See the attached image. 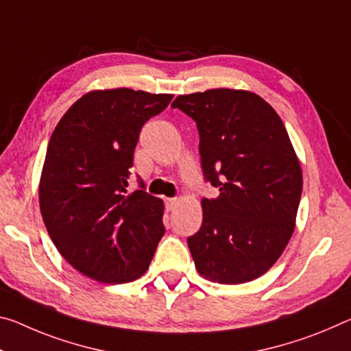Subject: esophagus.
Segmentation results:
<instances>
[{
  "mask_svg": "<svg viewBox=\"0 0 351 351\" xmlns=\"http://www.w3.org/2000/svg\"><path fill=\"white\" fill-rule=\"evenodd\" d=\"M176 203H178L176 198H167V199H165V208H167V210H173Z\"/></svg>",
  "mask_w": 351,
  "mask_h": 351,
  "instance_id": "1",
  "label": "esophagus"
}]
</instances>
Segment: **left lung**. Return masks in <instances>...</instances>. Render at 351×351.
Here are the masks:
<instances>
[{"instance_id": "left-lung-1", "label": "left lung", "mask_w": 351, "mask_h": 351, "mask_svg": "<svg viewBox=\"0 0 351 351\" xmlns=\"http://www.w3.org/2000/svg\"><path fill=\"white\" fill-rule=\"evenodd\" d=\"M171 108L195 120L206 181L203 223L187 239L203 278L220 285L253 281L285 252L303 189L300 160L280 115L248 90L210 88L180 95Z\"/></svg>"}]
</instances>
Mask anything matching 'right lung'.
<instances>
[{"mask_svg":"<svg viewBox=\"0 0 351 351\" xmlns=\"http://www.w3.org/2000/svg\"><path fill=\"white\" fill-rule=\"evenodd\" d=\"M173 95L132 88L92 90L66 110L49 138L38 203L62 258L104 285L145 274L165 228L164 203L128 192L142 126Z\"/></svg>","mask_w":351,"mask_h":351,"instance_id":"right-lung-1","label":"right lung"}]
</instances>
